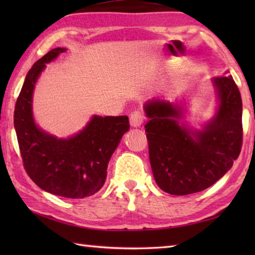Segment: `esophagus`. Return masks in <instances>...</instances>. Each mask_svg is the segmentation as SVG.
I'll return each mask as SVG.
<instances>
[{"instance_id": "esophagus-1", "label": "esophagus", "mask_w": 255, "mask_h": 255, "mask_svg": "<svg viewBox=\"0 0 255 255\" xmlns=\"http://www.w3.org/2000/svg\"><path fill=\"white\" fill-rule=\"evenodd\" d=\"M129 122H130L131 127H140L141 124L144 123V116L141 112L139 111H135L132 112L130 115V117H129Z\"/></svg>"}]
</instances>
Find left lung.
I'll use <instances>...</instances> for the list:
<instances>
[{"label":"left lung","mask_w":255,"mask_h":255,"mask_svg":"<svg viewBox=\"0 0 255 255\" xmlns=\"http://www.w3.org/2000/svg\"><path fill=\"white\" fill-rule=\"evenodd\" d=\"M218 106L200 130L180 123L182 103L150 100L144 110L148 118L149 161L154 179L163 191L185 196L217 182L239 157L243 138L242 98L231 75L214 77Z\"/></svg>","instance_id":"1"}]
</instances>
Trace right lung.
<instances>
[{"label":"right lung","mask_w":255,"mask_h":255,"mask_svg":"<svg viewBox=\"0 0 255 255\" xmlns=\"http://www.w3.org/2000/svg\"><path fill=\"white\" fill-rule=\"evenodd\" d=\"M66 48H54L30 68L15 103L14 128L23 166L45 191L71 199L97 193L107 179L108 163L124 133L127 116H93L76 135L57 138L37 126L33 119L34 84L46 68Z\"/></svg>","instance_id":"1"}]
</instances>
